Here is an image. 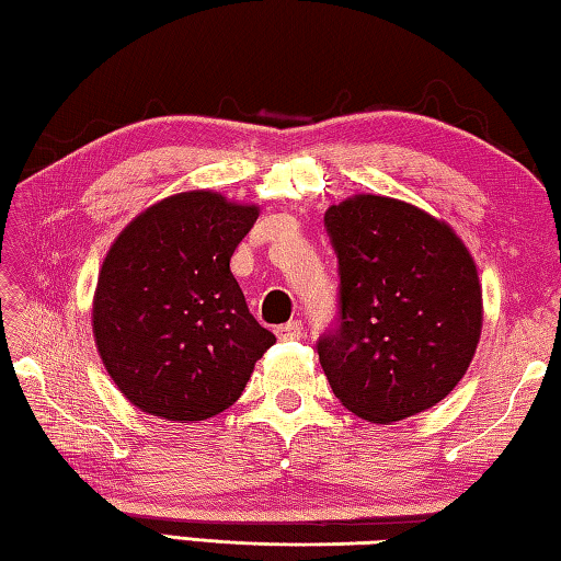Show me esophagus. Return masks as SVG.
Masks as SVG:
<instances>
[{
	"label": "esophagus",
	"instance_id": "esophagus-1",
	"mask_svg": "<svg viewBox=\"0 0 561 561\" xmlns=\"http://www.w3.org/2000/svg\"><path fill=\"white\" fill-rule=\"evenodd\" d=\"M305 334V327H302V322L300 320H293V322H288V324H280L278 330H276V336L278 340H300V336Z\"/></svg>",
	"mask_w": 561,
	"mask_h": 561
}]
</instances>
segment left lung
<instances>
[{
    "instance_id": "1",
    "label": "left lung",
    "mask_w": 561,
    "mask_h": 561,
    "mask_svg": "<svg viewBox=\"0 0 561 561\" xmlns=\"http://www.w3.org/2000/svg\"><path fill=\"white\" fill-rule=\"evenodd\" d=\"M340 259V324L317 354L340 403L376 425L445 400L481 340L479 271L447 221L354 195L324 213Z\"/></svg>"
}]
</instances>
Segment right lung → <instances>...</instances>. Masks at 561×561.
I'll list each match as a JSON object with an SVG mask.
<instances>
[{
	"label": "right lung",
	"mask_w": 561,
	"mask_h": 561,
	"mask_svg": "<svg viewBox=\"0 0 561 561\" xmlns=\"http://www.w3.org/2000/svg\"><path fill=\"white\" fill-rule=\"evenodd\" d=\"M256 217V205L187 190L146 207L114 239L94 288L92 334L134 408L171 422L215 417L276 344L229 271Z\"/></svg>",
	"instance_id": "obj_1"
}]
</instances>
